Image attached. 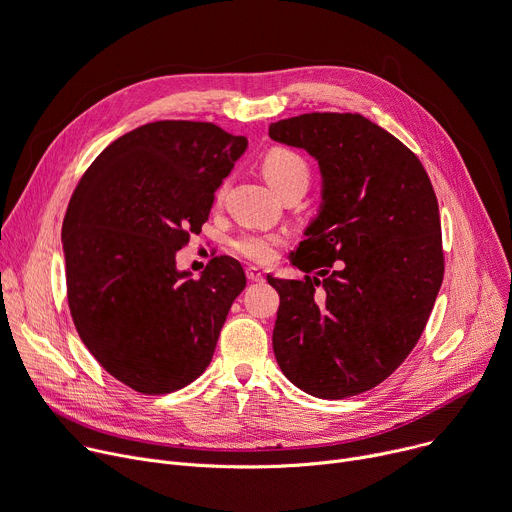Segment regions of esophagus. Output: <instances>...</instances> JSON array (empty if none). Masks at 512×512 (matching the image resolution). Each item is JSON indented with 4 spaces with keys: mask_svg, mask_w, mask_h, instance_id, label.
Returning <instances> with one entry per match:
<instances>
[{
    "mask_svg": "<svg viewBox=\"0 0 512 512\" xmlns=\"http://www.w3.org/2000/svg\"><path fill=\"white\" fill-rule=\"evenodd\" d=\"M247 277H249L251 282H263V280H265L263 271L257 269V267H247Z\"/></svg>",
    "mask_w": 512,
    "mask_h": 512,
    "instance_id": "esophagus-1",
    "label": "esophagus"
}]
</instances>
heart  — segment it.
I'll list each match as a JSON object with an SVG mask.
<instances>
[{"instance_id": "heart-1", "label": "heart", "mask_w": 512, "mask_h": 512, "mask_svg": "<svg viewBox=\"0 0 512 512\" xmlns=\"http://www.w3.org/2000/svg\"><path fill=\"white\" fill-rule=\"evenodd\" d=\"M263 173L265 179L271 183V188L284 196L290 190H306L310 183V165L308 161L292 149L275 147L265 153L263 157ZM226 183L220 185L218 198L224 194ZM284 241L277 235H243L235 241V251L241 253L245 259L253 263H269L275 257L277 247Z\"/></svg>"}]
</instances>
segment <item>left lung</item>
<instances>
[{
  "instance_id": "1",
  "label": "left lung",
  "mask_w": 512,
  "mask_h": 512,
  "mask_svg": "<svg viewBox=\"0 0 512 512\" xmlns=\"http://www.w3.org/2000/svg\"><path fill=\"white\" fill-rule=\"evenodd\" d=\"M269 136L310 153L322 175L320 212L290 255L318 275H267L280 294L275 359L310 396L367 392L421 339L443 282L431 179L408 147L361 114H302L273 122Z\"/></svg>"
}]
</instances>
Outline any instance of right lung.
<instances>
[{"label": "right lung", "mask_w": 512, "mask_h": 512, "mask_svg": "<svg viewBox=\"0 0 512 512\" xmlns=\"http://www.w3.org/2000/svg\"><path fill=\"white\" fill-rule=\"evenodd\" d=\"M247 138L159 120L116 138L79 179L63 220L67 300L98 363L141 394L192 384L247 277L214 257L194 280L175 253L198 235Z\"/></svg>", "instance_id": "right-lung-1"}]
</instances>
